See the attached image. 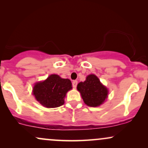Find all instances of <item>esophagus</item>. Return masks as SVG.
Here are the masks:
<instances>
[{
  "label": "esophagus",
  "instance_id": "obj_1",
  "mask_svg": "<svg viewBox=\"0 0 148 148\" xmlns=\"http://www.w3.org/2000/svg\"><path fill=\"white\" fill-rule=\"evenodd\" d=\"M77 84H78V81H76V80H75V81H72V86L74 88H76V86H77Z\"/></svg>",
  "mask_w": 148,
  "mask_h": 148
}]
</instances>
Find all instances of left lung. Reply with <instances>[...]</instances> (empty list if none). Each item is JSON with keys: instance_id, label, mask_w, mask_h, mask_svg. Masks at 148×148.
<instances>
[{"instance_id": "obj_1", "label": "left lung", "mask_w": 148, "mask_h": 148, "mask_svg": "<svg viewBox=\"0 0 148 148\" xmlns=\"http://www.w3.org/2000/svg\"><path fill=\"white\" fill-rule=\"evenodd\" d=\"M77 90L81 92L85 103L91 107L101 105L108 95L107 88L94 74L88 75L84 82H80L77 85Z\"/></svg>"}]
</instances>
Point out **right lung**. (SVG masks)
Wrapping results in <instances>:
<instances>
[{
	"label": "right lung",
	"instance_id": "obj_1",
	"mask_svg": "<svg viewBox=\"0 0 148 148\" xmlns=\"http://www.w3.org/2000/svg\"><path fill=\"white\" fill-rule=\"evenodd\" d=\"M72 88L70 80L62 79L56 74H51L45 81L35 85L33 95L42 106L56 108L63 105L66 93Z\"/></svg>",
	"mask_w": 148,
	"mask_h": 148
}]
</instances>
